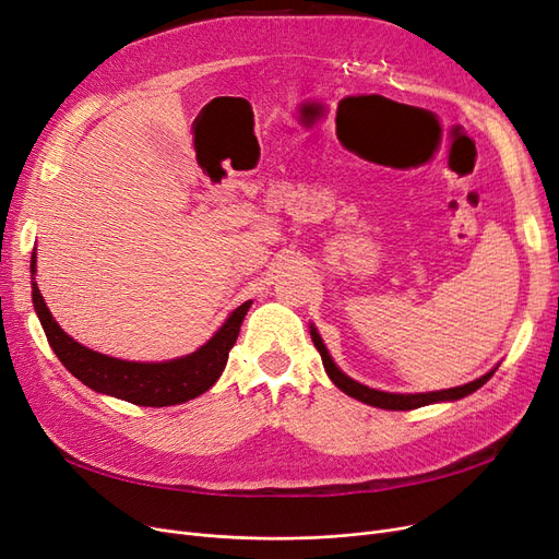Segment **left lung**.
I'll return each mask as SVG.
<instances>
[{
  "label": "left lung",
  "mask_w": 559,
  "mask_h": 559,
  "mask_svg": "<svg viewBox=\"0 0 559 559\" xmlns=\"http://www.w3.org/2000/svg\"><path fill=\"white\" fill-rule=\"evenodd\" d=\"M310 335H312V343L317 347V352L321 354V364H324L326 376L331 378V382L345 392L347 396L357 399L366 405H373V408H382V411H413V408H421V405H431V403H452V401H460L468 394L476 392L480 389L489 378L495 376V370L499 368V364L487 370L485 376L471 380L466 384L460 386H450V389H438V392H421V394H399V392H382V389H373L368 384H361L354 378H349L347 373H343L341 366L333 361V357L329 354L324 341H321V335L317 331L314 324H310Z\"/></svg>",
  "instance_id": "left-lung-1"
}]
</instances>
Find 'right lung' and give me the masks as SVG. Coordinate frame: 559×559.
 Here are the masks:
<instances>
[{
    "label": "right lung",
    "instance_id": "add662e5",
    "mask_svg": "<svg viewBox=\"0 0 559 559\" xmlns=\"http://www.w3.org/2000/svg\"><path fill=\"white\" fill-rule=\"evenodd\" d=\"M32 273V302L41 321V329L48 337L50 349L56 352L60 364L70 373L86 384L97 394L121 399L134 405H146V408H165V405H179L205 394L214 382L222 378L228 352L240 335V326L245 314L251 308V300L235 308L222 326L205 345L195 352L183 354L177 359L167 361H128L107 357L103 352H95L86 345L76 343L72 335H67L56 317L50 314L46 300L37 286V249L32 251L29 261Z\"/></svg>",
    "mask_w": 559,
    "mask_h": 559
}]
</instances>
